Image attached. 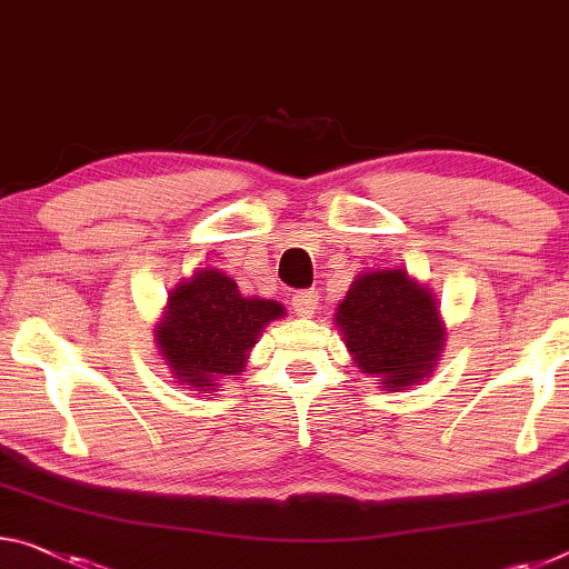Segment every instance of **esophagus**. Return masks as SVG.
I'll list each match as a JSON object with an SVG mask.
<instances>
[{
    "label": "esophagus",
    "mask_w": 569,
    "mask_h": 569,
    "mask_svg": "<svg viewBox=\"0 0 569 569\" xmlns=\"http://www.w3.org/2000/svg\"><path fill=\"white\" fill-rule=\"evenodd\" d=\"M291 306L299 317H311L319 306V293L317 291H296L291 299Z\"/></svg>",
    "instance_id": "obj_1"
}]
</instances>
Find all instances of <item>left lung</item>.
<instances>
[{
  "instance_id": "1",
  "label": "left lung",
  "mask_w": 569,
  "mask_h": 569,
  "mask_svg": "<svg viewBox=\"0 0 569 569\" xmlns=\"http://www.w3.org/2000/svg\"><path fill=\"white\" fill-rule=\"evenodd\" d=\"M337 327L359 369L390 387L428 377L446 337L432 296L405 270L359 276L339 303Z\"/></svg>"
}]
</instances>
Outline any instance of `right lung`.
I'll return each instance as SVG.
<instances>
[{
  "mask_svg": "<svg viewBox=\"0 0 569 569\" xmlns=\"http://www.w3.org/2000/svg\"><path fill=\"white\" fill-rule=\"evenodd\" d=\"M278 317L281 303L246 299L232 278L204 268L171 293L157 341L179 382L212 387L240 372L260 329Z\"/></svg>",
  "mask_w": 569,
  "mask_h": 569,
  "instance_id": "1",
  "label": "right lung"
}]
</instances>
